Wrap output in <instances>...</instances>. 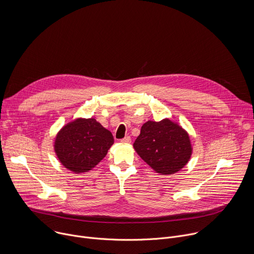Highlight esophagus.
<instances>
[{"label":"esophagus","mask_w":254,"mask_h":254,"mask_svg":"<svg viewBox=\"0 0 254 254\" xmlns=\"http://www.w3.org/2000/svg\"><path fill=\"white\" fill-rule=\"evenodd\" d=\"M123 143H130L131 142V138L129 136H126L121 140Z\"/></svg>","instance_id":"1"}]
</instances>
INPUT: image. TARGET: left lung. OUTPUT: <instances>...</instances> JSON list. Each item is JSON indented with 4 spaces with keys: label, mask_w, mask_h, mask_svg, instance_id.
I'll use <instances>...</instances> for the list:
<instances>
[{
    "label": "left lung",
    "mask_w": 254,
    "mask_h": 254,
    "mask_svg": "<svg viewBox=\"0 0 254 254\" xmlns=\"http://www.w3.org/2000/svg\"><path fill=\"white\" fill-rule=\"evenodd\" d=\"M137 155L161 175H172L183 169L192 155L188 132L169 119L149 121L133 142Z\"/></svg>",
    "instance_id": "1"
}]
</instances>
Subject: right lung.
<instances>
[{"label": "right lung", "mask_w": 254, "mask_h": 254, "mask_svg": "<svg viewBox=\"0 0 254 254\" xmlns=\"http://www.w3.org/2000/svg\"><path fill=\"white\" fill-rule=\"evenodd\" d=\"M114 141L112 132L95 119H77L59 130L54 150L66 169L79 174L94 168L106 156Z\"/></svg>", "instance_id": "right-lung-1"}]
</instances>
